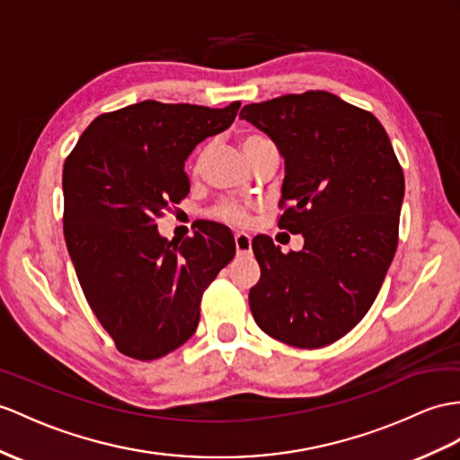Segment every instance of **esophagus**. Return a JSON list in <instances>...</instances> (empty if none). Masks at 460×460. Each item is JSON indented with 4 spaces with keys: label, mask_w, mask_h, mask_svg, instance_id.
Here are the masks:
<instances>
[{
    "label": "esophagus",
    "mask_w": 460,
    "mask_h": 460,
    "mask_svg": "<svg viewBox=\"0 0 460 460\" xmlns=\"http://www.w3.org/2000/svg\"><path fill=\"white\" fill-rule=\"evenodd\" d=\"M234 242H236L238 255H250L252 253V238L248 236V234L238 232L236 236H234Z\"/></svg>",
    "instance_id": "1"
}]
</instances>
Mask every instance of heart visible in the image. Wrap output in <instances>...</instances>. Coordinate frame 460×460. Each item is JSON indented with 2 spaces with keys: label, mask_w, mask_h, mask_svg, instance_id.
Listing matches in <instances>:
<instances>
[{
  "label": "heart",
  "mask_w": 460,
  "mask_h": 460,
  "mask_svg": "<svg viewBox=\"0 0 460 460\" xmlns=\"http://www.w3.org/2000/svg\"><path fill=\"white\" fill-rule=\"evenodd\" d=\"M265 142L269 140L260 137V134H248V137L242 140V148L245 155H248L253 148H257V146H261ZM215 217L228 224H236V226H245L252 218V205H243V203H238V200H226V203L217 207Z\"/></svg>",
  "instance_id": "heart-1"
}]
</instances>
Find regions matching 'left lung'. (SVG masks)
Returning a JSON list of instances; mask_svg holds the SVG:
<instances>
[{
	"instance_id": "left-lung-1",
	"label": "left lung",
	"mask_w": 460,
	"mask_h": 460,
	"mask_svg": "<svg viewBox=\"0 0 460 460\" xmlns=\"http://www.w3.org/2000/svg\"><path fill=\"white\" fill-rule=\"evenodd\" d=\"M240 117L285 158L279 228L305 248L283 253L269 236L252 248L261 267L250 308L267 335L300 349L338 341L373 306L398 245L404 172L386 130L328 92L245 105Z\"/></svg>"
}]
</instances>
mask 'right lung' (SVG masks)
Wrapping results in <instances>:
<instances>
[{
    "label": "right lung",
    "instance_id": "right-lung-1",
    "mask_svg": "<svg viewBox=\"0 0 460 460\" xmlns=\"http://www.w3.org/2000/svg\"><path fill=\"white\" fill-rule=\"evenodd\" d=\"M238 109L240 101L224 109L142 101L99 115L66 158L64 238L77 281L132 359H160L191 338L205 288L236 253L218 222L167 242L155 218L189 195V154L226 130Z\"/></svg>",
    "mask_w": 460,
    "mask_h": 460
}]
</instances>
